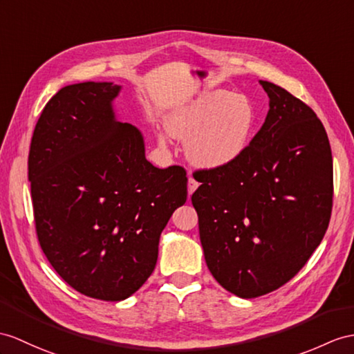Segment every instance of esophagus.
I'll return each instance as SVG.
<instances>
[{"instance_id":"esophagus-1","label":"esophagus","mask_w":354,"mask_h":354,"mask_svg":"<svg viewBox=\"0 0 354 354\" xmlns=\"http://www.w3.org/2000/svg\"><path fill=\"white\" fill-rule=\"evenodd\" d=\"M198 186H200V183H198L194 177H189V180H187V194L192 195L196 191Z\"/></svg>"}]
</instances>
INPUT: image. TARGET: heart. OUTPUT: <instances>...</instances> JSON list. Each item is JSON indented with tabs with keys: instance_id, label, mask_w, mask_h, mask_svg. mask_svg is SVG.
Returning a JSON list of instances; mask_svg holds the SVG:
<instances>
[{
	"instance_id": "heart-1",
	"label": "heart",
	"mask_w": 354,
	"mask_h": 354,
	"mask_svg": "<svg viewBox=\"0 0 354 354\" xmlns=\"http://www.w3.org/2000/svg\"><path fill=\"white\" fill-rule=\"evenodd\" d=\"M255 126L254 103L225 90L207 93L167 117L168 132L187 142V159L204 169L236 162L246 151Z\"/></svg>"
}]
</instances>
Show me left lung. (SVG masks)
Listing matches in <instances>:
<instances>
[{
  "label": "left lung",
  "mask_w": 354,
  "mask_h": 354,
  "mask_svg": "<svg viewBox=\"0 0 354 354\" xmlns=\"http://www.w3.org/2000/svg\"><path fill=\"white\" fill-rule=\"evenodd\" d=\"M269 112L236 162L200 171L192 195L213 278L242 299L282 287L306 264L329 227L333 165L315 112L260 81Z\"/></svg>",
  "instance_id": "obj_1"
}]
</instances>
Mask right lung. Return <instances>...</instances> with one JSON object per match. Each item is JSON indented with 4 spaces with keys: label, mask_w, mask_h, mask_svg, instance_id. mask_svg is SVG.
<instances>
[{
    "label": "right lung",
    "mask_w": 354,
    "mask_h": 354,
    "mask_svg": "<svg viewBox=\"0 0 354 354\" xmlns=\"http://www.w3.org/2000/svg\"><path fill=\"white\" fill-rule=\"evenodd\" d=\"M122 87L81 82L43 108L28 180L39 243L68 286L118 301L149 279L160 232L187 198L182 167L145 159L142 133L115 118Z\"/></svg>",
    "instance_id": "obj_1"
}]
</instances>
